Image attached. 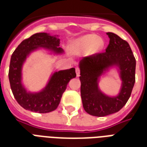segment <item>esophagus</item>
Here are the masks:
<instances>
[{
  "instance_id": "obj_1",
  "label": "esophagus",
  "mask_w": 147,
  "mask_h": 147,
  "mask_svg": "<svg viewBox=\"0 0 147 147\" xmlns=\"http://www.w3.org/2000/svg\"><path fill=\"white\" fill-rule=\"evenodd\" d=\"M76 76H77V77L80 76V70L78 68H76Z\"/></svg>"
}]
</instances>
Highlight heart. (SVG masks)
<instances>
[{"label":"heart","instance_id":"heart-1","mask_svg":"<svg viewBox=\"0 0 147 147\" xmlns=\"http://www.w3.org/2000/svg\"><path fill=\"white\" fill-rule=\"evenodd\" d=\"M104 47V40L94 34H87L76 39L70 45V50L75 55H80L90 51L97 53Z\"/></svg>","mask_w":147,"mask_h":147}]
</instances>
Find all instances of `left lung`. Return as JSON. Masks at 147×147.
I'll return each instance as SVG.
<instances>
[{"label":"left lung","instance_id":"8db88e82","mask_svg":"<svg viewBox=\"0 0 147 147\" xmlns=\"http://www.w3.org/2000/svg\"><path fill=\"white\" fill-rule=\"evenodd\" d=\"M109 44L105 53L83 58L79 62L83 107L92 116L104 117L119 111L130 98L135 83L136 59L130 45L113 33H107ZM116 67L121 80L120 92L108 96L98 86L99 78Z\"/></svg>","mask_w":147,"mask_h":147}]
</instances>
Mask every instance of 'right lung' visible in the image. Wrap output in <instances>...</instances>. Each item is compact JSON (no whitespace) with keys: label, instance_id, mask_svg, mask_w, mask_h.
Listing matches in <instances>:
<instances>
[{"label":"right lung","instance_id":"add662e5","mask_svg":"<svg viewBox=\"0 0 147 147\" xmlns=\"http://www.w3.org/2000/svg\"><path fill=\"white\" fill-rule=\"evenodd\" d=\"M59 44L58 35L38 33L22 41L13 53L9 68V81L15 99L24 109L42 114L55 111L69 81L76 78L75 68L55 71L51 75L46 87L38 92H27L22 83L23 65L30 53L42 48L55 55L62 54L64 51Z\"/></svg>","mask_w":147,"mask_h":147}]
</instances>
